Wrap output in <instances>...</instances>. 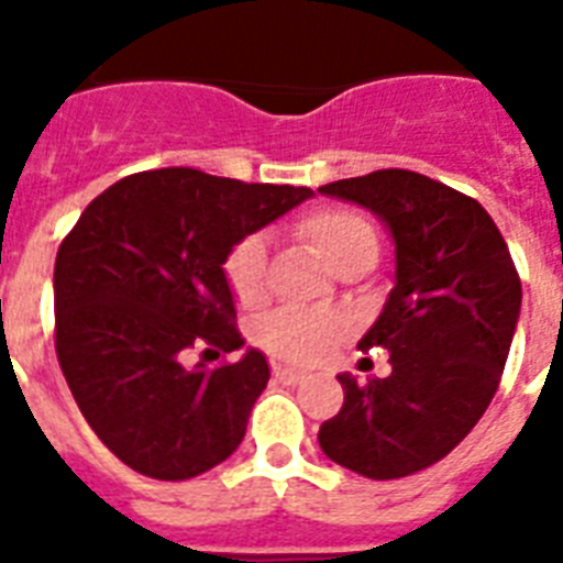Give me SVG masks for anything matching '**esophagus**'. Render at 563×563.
Returning <instances> with one entry per match:
<instances>
[{"label":"esophagus","instance_id":"obj_1","mask_svg":"<svg viewBox=\"0 0 563 563\" xmlns=\"http://www.w3.org/2000/svg\"><path fill=\"white\" fill-rule=\"evenodd\" d=\"M303 371H298V368H283V365H274V379H277V383H283V385H298V383H303Z\"/></svg>","mask_w":563,"mask_h":563}]
</instances>
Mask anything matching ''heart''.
<instances>
[{
    "label": "heart",
    "mask_w": 563,
    "mask_h": 563,
    "mask_svg": "<svg viewBox=\"0 0 563 563\" xmlns=\"http://www.w3.org/2000/svg\"><path fill=\"white\" fill-rule=\"evenodd\" d=\"M303 242L335 272L353 256L376 254V230L362 212L347 207H324L303 216L295 224ZM228 286L242 307H260L265 298V245L260 236H245L233 245L228 263ZM347 333L344 318L316 309L283 307L274 309L256 324V342L265 351L289 362H318L333 351L335 342Z\"/></svg>",
    "instance_id": "heart-1"
}]
</instances>
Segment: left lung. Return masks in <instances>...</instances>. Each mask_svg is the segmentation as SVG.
<instances>
[{"instance_id": "obj_1", "label": "left lung", "mask_w": 563, "mask_h": 563, "mask_svg": "<svg viewBox=\"0 0 563 563\" xmlns=\"http://www.w3.org/2000/svg\"><path fill=\"white\" fill-rule=\"evenodd\" d=\"M371 210L394 239V289L360 347H385L391 374L339 376L344 406L321 423L330 462L402 479L462 444L494 400L520 318V277L485 207L406 169L318 187Z\"/></svg>"}]
</instances>
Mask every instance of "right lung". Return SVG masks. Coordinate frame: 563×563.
Listing matches in <instances>:
<instances>
[{
  "label": "right lung",
  "instance_id": "add662e5",
  "mask_svg": "<svg viewBox=\"0 0 563 563\" xmlns=\"http://www.w3.org/2000/svg\"><path fill=\"white\" fill-rule=\"evenodd\" d=\"M309 195L172 166L128 175L87 203L57 247L55 351L78 409L119 462L184 482L242 444L272 376L265 356L251 347L236 362L187 368V353L245 344L221 265Z\"/></svg>",
  "mask_w": 563,
  "mask_h": 563
}]
</instances>
